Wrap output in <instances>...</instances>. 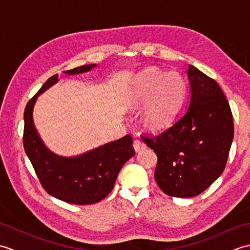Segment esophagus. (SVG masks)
I'll return each instance as SVG.
<instances>
[{
	"label": "esophagus",
	"mask_w": 250,
	"mask_h": 250,
	"mask_svg": "<svg viewBox=\"0 0 250 250\" xmlns=\"http://www.w3.org/2000/svg\"><path fill=\"white\" fill-rule=\"evenodd\" d=\"M133 147H134V150H135L136 152H139V151H141V150H143V149H145L146 145H145L144 142H142V141H140V140L135 139V140L133 141Z\"/></svg>",
	"instance_id": "obj_1"
}]
</instances>
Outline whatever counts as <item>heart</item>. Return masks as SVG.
Segmentation results:
<instances>
[{"label":"heart","mask_w":250,"mask_h":250,"mask_svg":"<svg viewBox=\"0 0 250 250\" xmlns=\"http://www.w3.org/2000/svg\"><path fill=\"white\" fill-rule=\"evenodd\" d=\"M187 84L177 71L164 72L146 68L129 86V102L134 107L145 106L143 120L147 128L158 131L167 128L182 106Z\"/></svg>","instance_id":"obj_1"}]
</instances>
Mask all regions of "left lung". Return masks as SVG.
Segmentation results:
<instances>
[{
    "mask_svg": "<svg viewBox=\"0 0 250 250\" xmlns=\"http://www.w3.org/2000/svg\"><path fill=\"white\" fill-rule=\"evenodd\" d=\"M188 108L162 134L142 136L156 152L155 179L164 193L191 198L224 172L234 135L230 105L219 84L189 65Z\"/></svg>",
    "mask_w": 250,
    "mask_h": 250,
    "instance_id": "obj_1",
    "label": "left lung"
}]
</instances>
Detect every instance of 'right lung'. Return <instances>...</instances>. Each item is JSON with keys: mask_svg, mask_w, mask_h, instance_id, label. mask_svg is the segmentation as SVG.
Listing matches in <instances>:
<instances>
[{"mask_svg": "<svg viewBox=\"0 0 250 250\" xmlns=\"http://www.w3.org/2000/svg\"><path fill=\"white\" fill-rule=\"evenodd\" d=\"M95 66L82 65L65 73L75 75ZM57 83L58 74L50 77L25 106L24 150L42 186L50 195L71 204H94L113 190L121 167L134 156L133 141L130 135H125L75 157L58 156L49 150L37 133L33 108L39 95Z\"/></svg>", "mask_w": 250, "mask_h": 250, "instance_id": "right-lung-1", "label": "right lung"}]
</instances>
